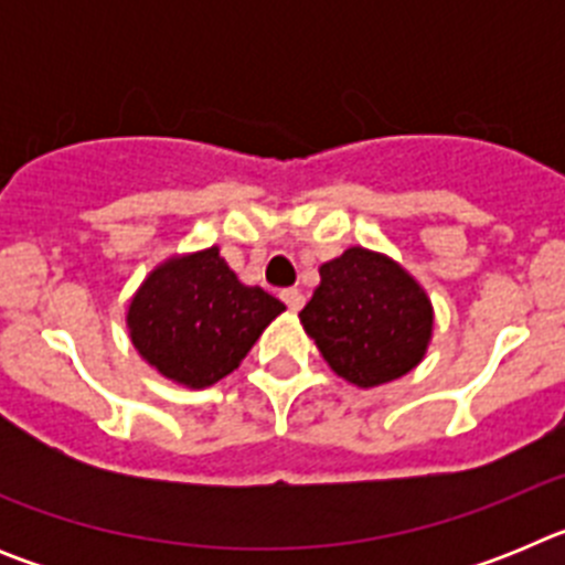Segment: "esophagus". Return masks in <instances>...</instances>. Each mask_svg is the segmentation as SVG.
<instances>
[{
	"instance_id": "esophagus-1",
	"label": "esophagus",
	"mask_w": 565,
	"mask_h": 565,
	"mask_svg": "<svg viewBox=\"0 0 565 565\" xmlns=\"http://www.w3.org/2000/svg\"><path fill=\"white\" fill-rule=\"evenodd\" d=\"M282 302L288 306V311L297 313L299 308L306 306V297H302V291H297V288H286V291H282Z\"/></svg>"
}]
</instances>
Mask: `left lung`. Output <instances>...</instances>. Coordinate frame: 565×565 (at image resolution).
<instances>
[{
  "label": "left lung",
  "instance_id": "left-lung-1",
  "mask_svg": "<svg viewBox=\"0 0 565 565\" xmlns=\"http://www.w3.org/2000/svg\"><path fill=\"white\" fill-rule=\"evenodd\" d=\"M433 302L402 263L364 246L319 266V286L299 322L337 376L379 387L407 376L427 356Z\"/></svg>",
  "mask_w": 565,
  "mask_h": 565
}]
</instances>
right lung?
Instances as JSON below:
<instances>
[{
    "instance_id": "1",
    "label": "right lung",
    "mask_w": 565,
    "mask_h": 565,
    "mask_svg": "<svg viewBox=\"0 0 565 565\" xmlns=\"http://www.w3.org/2000/svg\"><path fill=\"white\" fill-rule=\"evenodd\" d=\"M282 311L277 297L239 282L212 246L158 263L129 299L127 331L149 367L203 391L237 371Z\"/></svg>"
}]
</instances>
